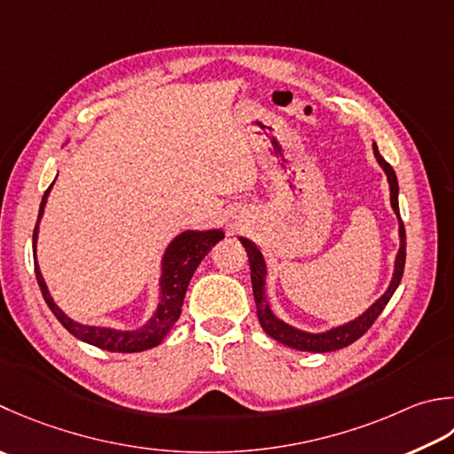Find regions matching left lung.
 <instances>
[{
  "label": "left lung",
  "mask_w": 454,
  "mask_h": 454,
  "mask_svg": "<svg viewBox=\"0 0 454 454\" xmlns=\"http://www.w3.org/2000/svg\"><path fill=\"white\" fill-rule=\"evenodd\" d=\"M374 155L378 159V163L384 168L387 175V183H389V197H392V208L399 218V252L395 257V271H394V279L389 283L387 291L381 295L374 305H372L366 313L360 315L358 318H354L352 323L336 326L333 331H326L321 334H310V333H303L297 331L289 325H286L283 321H279L278 317L271 313L268 297H265V262L262 252L257 250L255 244H252L250 239L242 238V244L247 252V257H250V270H252V287H254V299H255V309H257V318H260V325L265 333H268L271 339H275L281 344L289 346V348L295 350H303V352H333L344 348V346H350L352 342H356L360 336L368 331V328L376 323V318L381 315V310L386 309V305L389 303V299L395 293L399 281L403 278V268H405V228L402 216H399V204H397V176L395 171L392 168L384 157L380 155L378 145L374 144Z\"/></svg>",
  "instance_id": "left-lung-1"
}]
</instances>
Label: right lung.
I'll return each mask as SVG.
<instances>
[{
	"instance_id": "obj_1",
	"label": "right lung",
	"mask_w": 454,
	"mask_h": 454,
	"mask_svg": "<svg viewBox=\"0 0 454 454\" xmlns=\"http://www.w3.org/2000/svg\"><path fill=\"white\" fill-rule=\"evenodd\" d=\"M51 186L43 194L39 220L43 216V208L44 202H47ZM39 220L33 230V247L37 244ZM222 238H224L222 230H208V232H194V230H191V232H183L181 236H176L173 242L168 244L163 255L161 301H159V307L155 310V315L151 317V321L145 326L137 328V331H114V328H98L74 323L73 318H68L62 313L55 305V301L51 299L49 289L44 286L43 275L39 271L37 257H35V275H37L41 293L44 301H47L49 309L52 310V315H55L59 318V323L65 326L70 334L76 336L78 340L98 346V348L108 352H144L153 348L157 344H161L167 333L171 331L176 318L181 315L184 293L186 287H189L192 273L197 271L199 263L204 260V255L212 250V246H216Z\"/></svg>"
}]
</instances>
